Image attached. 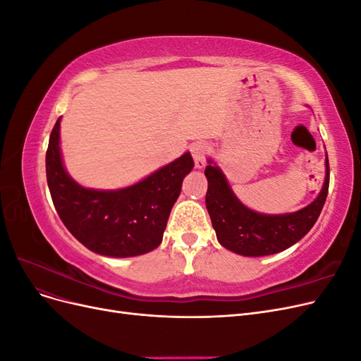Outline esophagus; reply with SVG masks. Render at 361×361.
Returning a JSON list of instances; mask_svg holds the SVG:
<instances>
[{"instance_id":"esophagus-1","label":"esophagus","mask_w":361,"mask_h":361,"mask_svg":"<svg viewBox=\"0 0 361 361\" xmlns=\"http://www.w3.org/2000/svg\"><path fill=\"white\" fill-rule=\"evenodd\" d=\"M190 152H191V155L194 158L195 167L203 169L204 161H206V155H207V152H209V147H207V145L203 143V141H195V143H192L190 146Z\"/></svg>"}]
</instances>
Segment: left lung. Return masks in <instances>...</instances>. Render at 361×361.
<instances>
[{
  "instance_id": "left-lung-1",
  "label": "left lung",
  "mask_w": 361,
  "mask_h": 361,
  "mask_svg": "<svg viewBox=\"0 0 361 361\" xmlns=\"http://www.w3.org/2000/svg\"><path fill=\"white\" fill-rule=\"evenodd\" d=\"M206 207L216 239L224 248L241 256H268L289 248L307 235L322 211L330 185L329 158L325 159V180L318 197L302 209L290 214L267 215L248 209L233 194L220 167L209 159Z\"/></svg>"
}]
</instances>
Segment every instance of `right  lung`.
I'll list each match as a JSON object with an SVG mask.
<instances>
[{
  "instance_id": "obj_1",
  "label": "right lung",
  "mask_w": 361,
  "mask_h": 361,
  "mask_svg": "<svg viewBox=\"0 0 361 361\" xmlns=\"http://www.w3.org/2000/svg\"><path fill=\"white\" fill-rule=\"evenodd\" d=\"M60 120L47 150V180L57 214L68 231L97 255L133 257L155 250L178 200L182 180L192 170L190 152L122 190L84 188L64 170Z\"/></svg>"
}]
</instances>
